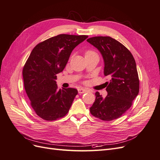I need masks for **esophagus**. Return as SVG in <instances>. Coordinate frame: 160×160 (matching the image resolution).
<instances>
[{"instance_id": "esophagus-1", "label": "esophagus", "mask_w": 160, "mask_h": 160, "mask_svg": "<svg viewBox=\"0 0 160 160\" xmlns=\"http://www.w3.org/2000/svg\"><path fill=\"white\" fill-rule=\"evenodd\" d=\"M89 91L86 89H83V88H79L78 89V92L79 93H86V92H88Z\"/></svg>"}]
</instances>
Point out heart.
<instances>
[{
  "label": "heart",
  "mask_w": 160,
  "mask_h": 160,
  "mask_svg": "<svg viewBox=\"0 0 160 160\" xmlns=\"http://www.w3.org/2000/svg\"><path fill=\"white\" fill-rule=\"evenodd\" d=\"M93 53H95V52H94L93 51H86V52H85V55H89V54H93Z\"/></svg>",
  "instance_id": "heart-1"
}]
</instances>
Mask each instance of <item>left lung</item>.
I'll return each instance as SVG.
<instances>
[{
  "label": "left lung",
  "instance_id": "obj_1",
  "mask_svg": "<svg viewBox=\"0 0 160 160\" xmlns=\"http://www.w3.org/2000/svg\"><path fill=\"white\" fill-rule=\"evenodd\" d=\"M87 41L98 49L104 60V75L108 95L103 98L98 91L90 108L94 117L103 121L120 118L132 105L139 93V81L135 61L122 43L110 37H94Z\"/></svg>",
  "mask_w": 160,
  "mask_h": 160
}]
</instances>
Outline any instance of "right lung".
I'll use <instances>...</instances> for the list:
<instances>
[{"label":"right lung","mask_w":160,"mask_h":160,"mask_svg":"<svg viewBox=\"0 0 160 160\" xmlns=\"http://www.w3.org/2000/svg\"><path fill=\"white\" fill-rule=\"evenodd\" d=\"M88 35L61 34L37 45L22 69L24 87L31 105L38 116L47 121L63 118L69 112L76 89H59L57 75L62 72L72 51Z\"/></svg>","instance_id":"add662e5"}]
</instances>
